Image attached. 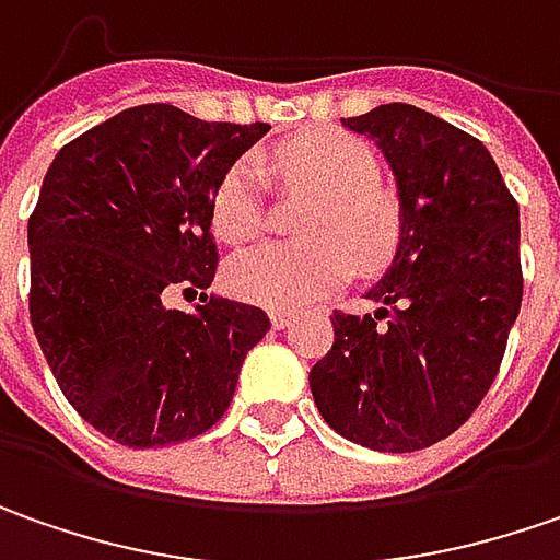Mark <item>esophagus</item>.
I'll return each mask as SVG.
<instances>
[{"mask_svg":"<svg viewBox=\"0 0 560 560\" xmlns=\"http://www.w3.org/2000/svg\"><path fill=\"white\" fill-rule=\"evenodd\" d=\"M269 318H272V328H288L294 322V313L291 310H269Z\"/></svg>","mask_w":560,"mask_h":560,"instance_id":"obj_1","label":"esophagus"}]
</instances>
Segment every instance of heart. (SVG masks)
Returning <instances> with one entry per match:
<instances>
[{
	"instance_id": "obj_1",
	"label": "heart",
	"mask_w": 560,
	"mask_h": 560,
	"mask_svg": "<svg viewBox=\"0 0 560 560\" xmlns=\"http://www.w3.org/2000/svg\"><path fill=\"white\" fill-rule=\"evenodd\" d=\"M284 183L316 195L303 220L310 242L260 244L229 266V288L247 303L298 310L328 294L353 272L384 269L402 242V213L381 188V164L369 142L350 132L322 129L279 148ZM213 232L222 242L247 244L262 232L260 166L238 161L222 176L210 203Z\"/></svg>"
}]
</instances>
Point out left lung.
<instances>
[{
	"label": "left lung",
	"mask_w": 560,
	"mask_h": 560,
	"mask_svg": "<svg viewBox=\"0 0 560 560\" xmlns=\"http://www.w3.org/2000/svg\"><path fill=\"white\" fill-rule=\"evenodd\" d=\"M387 158L402 242L365 294L377 313H335L310 372L322 418L377 453L428 450L487 396L521 310V213L474 136L412 105L347 117Z\"/></svg>",
	"instance_id": "obj_1"
}]
</instances>
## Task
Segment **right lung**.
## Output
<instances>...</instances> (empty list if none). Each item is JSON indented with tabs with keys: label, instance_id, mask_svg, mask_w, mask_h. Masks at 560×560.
<instances>
[{
	"label": "right lung",
	"instance_id": "1",
	"mask_svg": "<svg viewBox=\"0 0 560 560\" xmlns=\"http://www.w3.org/2000/svg\"><path fill=\"white\" fill-rule=\"evenodd\" d=\"M269 124H207L139 105L58 151L30 213V322L61 394L132 450L183 443L220 421L269 331L260 306L207 298L210 203ZM173 290L202 303L170 311Z\"/></svg>",
	"mask_w": 560,
	"mask_h": 560
}]
</instances>
